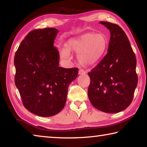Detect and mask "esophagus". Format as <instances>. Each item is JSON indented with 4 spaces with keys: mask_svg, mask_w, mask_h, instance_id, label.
I'll list each match as a JSON object with an SVG mask.
<instances>
[{
    "mask_svg": "<svg viewBox=\"0 0 147 147\" xmlns=\"http://www.w3.org/2000/svg\"><path fill=\"white\" fill-rule=\"evenodd\" d=\"M86 73V72L84 70V69H80L79 71H78V74L80 75H84V74H85Z\"/></svg>",
    "mask_w": 147,
    "mask_h": 147,
    "instance_id": "1",
    "label": "esophagus"
}]
</instances>
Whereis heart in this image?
<instances>
[{
  "instance_id": "1",
  "label": "heart",
  "mask_w": 147,
  "mask_h": 147,
  "mask_svg": "<svg viewBox=\"0 0 147 147\" xmlns=\"http://www.w3.org/2000/svg\"><path fill=\"white\" fill-rule=\"evenodd\" d=\"M108 48V39L102 34L87 33L76 38H72L65 43L66 51L63 58L68 56L67 52L78 53L77 59L84 66H90L99 61Z\"/></svg>"
}]
</instances>
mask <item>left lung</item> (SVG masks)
Listing matches in <instances>:
<instances>
[{
  "label": "left lung",
  "instance_id": "left-lung-1",
  "mask_svg": "<svg viewBox=\"0 0 147 147\" xmlns=\"http://www.w3.org/2000/svg\"><path fill=\"white\" fill-rule=\"evenodd\" d=\"M110 32L108 53L88 75V97L105 113L123 111L131 104L138 85L136 58L125 32L117 24L101 21Z\"/></svg>",
  "mask_w": 147,
  "mask_h": 147
}]
</instances>
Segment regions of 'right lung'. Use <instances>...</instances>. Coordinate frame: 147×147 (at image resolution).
<instances>
[{"instance_id":"1","label":"right lung","mask_w":147,"mask_h":147,"mask_svg":"<svg viewBox=\"0 0 147 147\" xmlns=\"http://www.w3.org/2000/svg\"><path fill=\"white\" fill-rule=\"evenodd\" d=\"M54 28L29 32L15 54V84L23 105L31 113L51 117L64 108L68 87L78 76V69L59 66V54L54 41Z\"/></svg>"}]
</instances>
